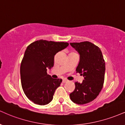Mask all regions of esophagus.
<instances>
[{
    "label": "esophagus",
    "mask_w": 125,
    "mask_h": 125,
    "mask_svg": "<svg viewBox=\"0 0 125 125\" xmlns=\"http://www.w3.org/2000/svg\"><path fill=\"white\" fill-rule=\"evenodd\" d=\"M68 82H69V80H66V79H63L62 81V82L63 83H67Z\"/></svg>",
    "instance_id": "esophagus-1"
}]
</instances>
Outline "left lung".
<instances>
[{
    "label": "left lung",
    "instance_id": "obj_1",
    "mask_svg": "<svg viewBox=\"0 0 125 125\" xmlns=\"http://www.w3.org/2000/svg\"><path fill=\"white\" fill-rule=\"evenodd\" d=\"M80 54L76 73L84 76L82 83L75 82V89L70 94L73 103L83 105L95 100L103 87L105 62L98 46L88 41L70 43Z\"/></svg>",
    "mask_w": 125,
    "mask_h": 125
}]
</instances>
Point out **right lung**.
<instances>
[{"instance_id": "add662e5", "label": "right lung", "mask_w": 125, "mask_h": 125, "mask_svg": "<svg viewBox=\"0 0 125 125\" xmlns=\"http://www.w3.org/2000/svg\"><path fill=\"white\" fill-rule=\"evenodd\" d=\"M68 45L64 42L41 40L27 48L21 63V83L25 95L34 104L44 105L53 99L62 80L53 79L46 71L53 66L56 53Z\"/></svg>"}]
</instances>
